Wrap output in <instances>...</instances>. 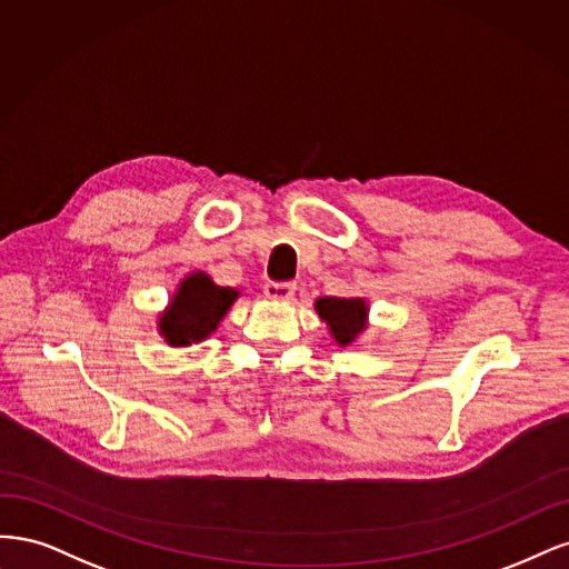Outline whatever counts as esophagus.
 <instances>
[{
    "mask_svg": "<svg viewBox=\"0 0 569 569\" xmlns=\"http://www.w3.org/2000/svg\"><path fill=\"white\" fill-rule=\"evenodd\" d=\"M264 296L269 298V300H273V302H286V300H290L292 296H296V283H267L264 286Z\"/></svg>",
    "mask_w": 569,
    "mask_h": 569,
    "instance_id": "34e87169",
    "label": "esophagus"
}]
</instances>
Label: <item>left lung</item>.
<instances>
[{
	"instance_id": "left-lung-1",
	"label": "left lung",
	"mask_w": 569,
	"mask_h": 569,
	"mask_svg": "<svg viewBox=\"0 0 569 569\" xmlns=\"http://www.w3.org/2000/svg\"><path fill=\"white\" fill-rule=\"evenodd\" d=\"M317 315L331 328L338 345H352L369 323V305L361 298H319L315 302Z\"/></svg>"
}]
</instances>
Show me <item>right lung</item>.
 Segmentation results:
<instances>
[{
	"label": "right lung",
	"mask_w": 569,
	"mask_h": 569,
	"mask_svg": "<svg viewBox=\"0 0 569 569\" xmlns=\"http://www.w3.org/2000/svg\"><path fill=\"white\" fill-rule=\"evenodd\" d=\"M238 290L217 286L206 271H193L179 283L168 309L158 317V331L172 347L203 342L217 331Z\"/></svg>",
	"instance_id": "1"
}]
</instances>
